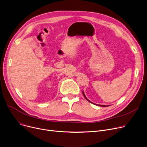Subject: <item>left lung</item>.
<instances>
[{
	"label": "left lung",
	"instance_id": "left-lung-1",
	"mask_svg": "<svg viewBox=\"0 0 147 147\" xmlns=\"http://www.w3.org/2000/svg\"><path fill=\"white\" fill-rule=\"evenodd\" d=\"M82 94H83V95H84V97H85V98L87 100V101H90V102H91V103H92V104H94V105H97V106H101V107H107V106H106V105H96V104H94V103H93V102H91L89 100H88L87 98V97H86V96H85V94H84V91H82Z\"/></svg>",
	"mask_w": 147,
	"mask_h": 147
}]
</instances>
